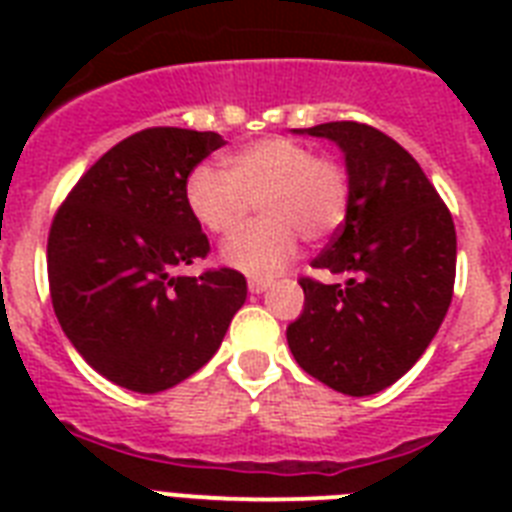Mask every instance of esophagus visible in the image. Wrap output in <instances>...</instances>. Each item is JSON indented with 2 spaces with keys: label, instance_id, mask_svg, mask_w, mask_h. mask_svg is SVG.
Returning <instances> with one entry per match:
<instances>
[{
  "label": "esophagus",
  "instance_id": "esophagus-1",
  "mask_svg": "<svg viewBox=\"0 0 512 512\" xmlns=\"http://www.w3.org/2000/svg\"><path fill=\"white\" fill-rule=\"evenodd\" d=\"M271 284H273V279H249L247 281V287L252 295H260V292H265V289L271 287Z\"/></svg>",
  "mask_w": 512,
  "mask_h": 512
}]
</instances>
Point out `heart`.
Instances as JSON below:
<instances>
[{"label":"heart","instance_id":"1","mask_svg":"<svg viewBox=\"0 0 512 512\" xmlns=\"http://www.w3.org/2000/svg\"><path fill=\"white\" fill-rule=\"evenodd\" d=\"M350 180L342 164L292 138H263L233 151L225 172L201 164L185 177V207L207 233L231 239L252 204L263 220L225 247L223 260L249 276H273L292 263L300 236L311 244L340 231Z\"/></svg>","mask_w":512,"mask_h":512}]
</instances>
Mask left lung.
I'll return each mask as SVG.
<instances>
[{
  "mask_svg": "<svg viewBox=\"0 0 512 512\" xmlns=\"http://www.w3.org/2000/svg\"><path fill=\"white\" fill-rule=\"evenodd\" d=\"M345 154L348 215L313 268L345 284L300 279L305 308L287 327L305 372L345 396H372L404 377L444 321L454 292L457 233L414 156L358 122L316 124Z\"/></svg>",
  "mask_w": 512,
  "mask_h": 512,
  "instance_id": "obj_1",
  "label": "left lung"
}]
</instances>
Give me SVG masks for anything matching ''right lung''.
<instances>
[{
    "instance_id": "1",
    "label": "right lung",
    "mask_w": 512,
    "mask_h": 512,
    "mask_svg": "<svg viewBox=\"0 0 512 512\" xmlns=\"http://www.w3.org/2000/svg\"><path fill=\"white\" fill-rule=\"evenodd\" d=\"M220 146L217 132H135L79 177L50 225L60 327L95 372L135 393L199 372L247 300V279L233 268L175 276L209 252L185 207V177Z\"/></svg>"
}]
</instances>
